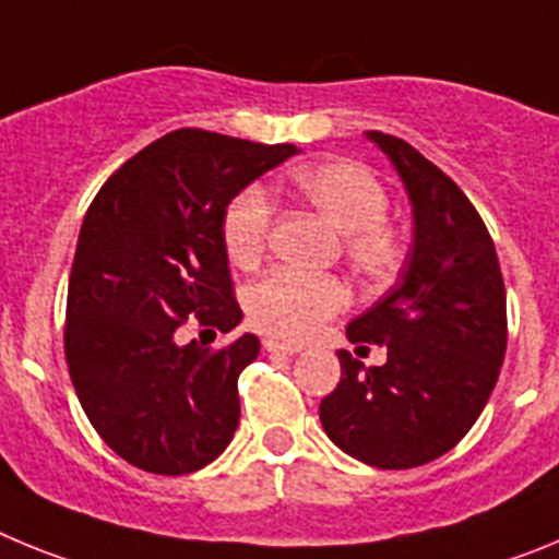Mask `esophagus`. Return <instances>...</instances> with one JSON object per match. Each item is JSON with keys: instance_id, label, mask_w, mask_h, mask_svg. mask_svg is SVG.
I'll return each instance as SVG.
<instances>
[{"instance_id": "esophagus-1", "label": "esophagus", "mask_w": 559, "mask_h": 559, "mask_svg": "<svg viewBox=\"0 0 559 559\" xmlns=\"http://www.w3.org/2000/svg\"><path fill=\"white\" fill-rule=\"evenodd\" d=\"M263 347L269 349V353H285V355H296L299 353V344H290V341H280V338H265Z\"/></svg>"}]
</instances>
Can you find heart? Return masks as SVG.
I'll return each instance as SVG.
<instances>
[{
    "label": "heart",
    "instance_id": "heart-1",
    "mask_svg": "<svg viewBox=\"0 0 559 559\" xmlns=\"http://www.w3.org/2000/svg\"><path fill=\"white\" fill-rule=\"evenodd\" d=\"M294 190L341 229L349 269L369 283H386L406 263V240L386 221L389 192L358 162H322L290 176ZM274 224L271 201L260 187L237 190L221 215V243L237 269H254L265 254ZM347 285L333 274L276 269L246 294L251 324L280 338L302 341L347 308Z\"/></svg>",
    "mask_w": 559,
    "mask_h": 559
}]
</instances>
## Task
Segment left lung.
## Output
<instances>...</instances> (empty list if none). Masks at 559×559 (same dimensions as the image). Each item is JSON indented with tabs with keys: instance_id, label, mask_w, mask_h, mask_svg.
<instances>
[{
	"instance_id": "1",
	"label": "left lung",
	"mask_w": 559,
	"mask_h": 559,
	"mask_svg": "<svg viewBox=\"0 0 559 559\" xmlns=\"http://www.w3.org/2000/svg\"><path fill=\"white\" fill-rule=\"evenodd\" d=\"M406 185L414 243L400 283L349 322L355 344L386 347L383 367L338 349L341 380L319 419L344 453L383 471L419 467L471 431L507 353V288L471 199L417 147L369 131Z\"/></svg>"
}]
</instances>
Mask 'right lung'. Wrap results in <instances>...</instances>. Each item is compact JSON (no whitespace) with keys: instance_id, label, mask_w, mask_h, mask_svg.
<instances>
[{"instance_id":"right-lung-1","label":"right lung","mask_w":559,"mask_h":559,"mask_svg":"<svg viewBox=\"0 0 559 559\" xmlns=\"http://www.w3.org/2000/svg\"><path fill=\"white\" fill-rule=\"evenodd\" d=\"M294 153L179 128L114 170L86 210L63 353L88 423L140 471H201L235 437L237 378L260 341L246 333L221 349L181 347L176 330L190 319L221 333L240 324L221 215L237 190Z\"/></svg>"}]
</instances>
